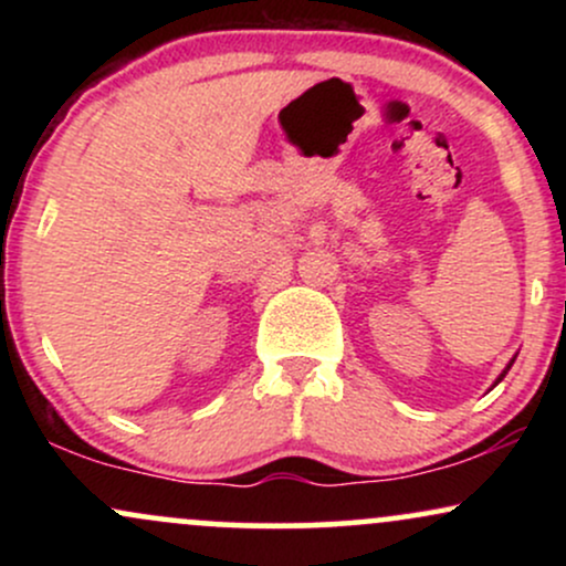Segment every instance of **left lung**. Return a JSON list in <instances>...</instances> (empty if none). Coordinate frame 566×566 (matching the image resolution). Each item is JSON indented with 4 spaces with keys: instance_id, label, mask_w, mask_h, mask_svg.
I'll return each mask as SVG.
<instances>
[{
    "instance_id": "8db88e82",
    "label": "left lung",
    "mask_w": 566,
    "mask_h": 566,
    "mask_svg": "<svg viewBox=\"0 0 566 566\" xmlns=\"http://www.w3.org/2000/svg\"><path fill=\"white\" fill-rule=\"evenodd\" d=\"M511 365H513V361H511ZM511 365H509V367H505V373H509V369H511ZM505 373H503V375H500V378H497V382H500V380H503V378H505Z\"/></svg>"
}]
</instances>
